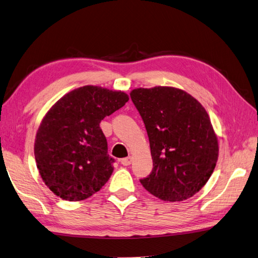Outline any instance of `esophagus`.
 I'll return each instance as SVG.
<instances>
[{
  "mask_svg": "<svg viewBox=\"0 0 258 258\" xmlns=\"http://www.w3.org/2000/svg\"><path fill=\"white\" fill-rule=\"evenodd\" d=\"M132 158L131 156H128V157H126V158H123L122 160H121V164L123 165V166H128V165H131L132 164Z\"/></svg>",
  "mask_w": 258,
  "mask_h": 258,
  "instance_id": "1",
  "label": "esophagus"
}]
</instances>
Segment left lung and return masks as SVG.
Masks as SVG:
<instances>
[{
    "label": "left lung",
    "mask_w": 258,
    "mask_h": 258,
    "mask_svg": "<svg viewBox=\"0 0 258 258\" xmlns=\"http://www.w3.org/2000/svg\"><path fill=\"white\" fill-rule=\"evenodd\" d=\"M131 99L147 131L153 170L141 183L164 201L196 195L217 165L218 139L207 111L194 97L172 87L134 89Z\"/></svg>",
    "instance_id": "left-lung-1"
}]
</instances>
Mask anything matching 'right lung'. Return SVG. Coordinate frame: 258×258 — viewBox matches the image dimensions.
Wrapping results in <instances>:
<instances>
[{"label":"right lung","mask_w":258,"mask_h":258,"mask_svg":"<svg viewBox=\"0 0 258 258\" xmlns=\"http://www.w3.org/2000/svg\"><path fill=\"white\" fill-rule=\"evenodd\" d=\"M127 101L124 92L85 86L63 95L47 112L34 153L40 177L56 196L85 200L109 180L114 159L107 154L100 123Z\"/></svg>","instance_id":"add662e5"}]
</instances>
